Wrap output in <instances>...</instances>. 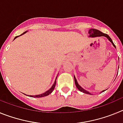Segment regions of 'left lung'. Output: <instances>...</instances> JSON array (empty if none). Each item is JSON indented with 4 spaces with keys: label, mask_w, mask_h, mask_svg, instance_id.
Segmentation results:
<instances>
[{
    "label": "left lung",
    "mask_w": 123,
    "mask_h": 123,
    "mask_svg": "<svg viewBox=\"0 0 123 123\" xmlns=\"http://www.w3.org/2000/svg\"><path fill=\"white\" fill-rule=\"evenodd\" d=\"M88 33L89 34V37H101V36L106 37L108 39V41H109L112 44V45H113L114 47H115V48H116V46H115V44H114V43L113 42L112 40H111V39L110 38V37L108 34L103 33L102 32L100 31L99 30H97V29H92V28L89 29ZM118 68H119V67H118ZM118 69H119V68H118ZM74 79L75 85H76V87L78 88L79 91H80L81 92H82L83 93H85V94H91V95H92V94H91V93H90L89 92H88L87 91H86V90H85L84 89H83V88H82L81 86L79 85V84H78V81H77L76 79V78H75L74 76ZM104 91H105V90L102 91V92H100V93L104 92Z\"/></svg>",
    "instance_id": "left-lung-1"
}]
</instances>
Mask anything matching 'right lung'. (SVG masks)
Instances as JSON below:
<instances>
[{
  "mask_svg": "<svg viewBox=\"0 0 123 123\" xmlns=\"http://www.w3.org/2000/svg\"><path fill=\"white\" fill-rule=\"evenodd\" d=\"M27 31H25V32H24L23 33L21 34V35L20 36H22L23 34H24L25 33H26ZM20 36H17V37H15V38H14V40L16 39V38H17L18 37ZM56 78H57V76H56V79H55V82H54V84L52 85V86L48 90V91H47L46 92H45L44 93H43V94H39V95H29V97H34V98H39V97H45L47 96V95H49V94H50L51 93H52V92H53V91L54 90V88H55V85H56ZM26 95V94H25Z\"/></svg>",
  "mask_w": 123,
  "mask_h": 123,
  "instance_id": "1",
  "label": "right lung"
}]
</instances>
